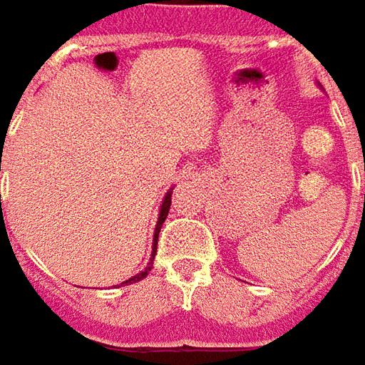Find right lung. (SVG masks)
<instances>
[{
	"mask_svg": "<svg viewBox=\"0 0 365 365\" xmlns=\"http://www.w3.org/2000/svg\"><path fill=\"white\" fill-rule=\"evenodd\" d=\"M170 195H173V190H170L167 197H165V200H163V207H160V215H158L157 228H155V238H153V255H150V264H153V258H155V255H157V242H158V232H160V226H163V222H165V218H167V215H168V208H170ZM149 270H150V266L147 268V270H145V272L133 276V278H129L127 282H123V284L127 286V284L139 282V280H143V278L147 276V272H149Z\"/></svg>",
	"mask_w": 365,
	"mask_h": 365,
	"instance_id": "add662e5",
	"label": "right lung"
}]
</instances>
